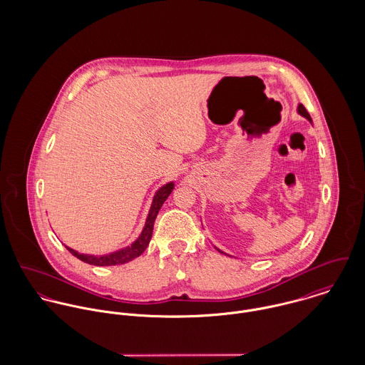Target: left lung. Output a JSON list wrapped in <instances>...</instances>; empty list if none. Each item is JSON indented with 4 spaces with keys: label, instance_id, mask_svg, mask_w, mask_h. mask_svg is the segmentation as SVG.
<instances>
[{
    "label": "left lung",
    "instance_id": "left-lung-1",
    "mask_svg": "<svg viewBox=\"0 0 365 365\" xmlns=\"http://www.w3.org/2000/svg\"><path fill=\"white\" fill-rule=\"evenodd\" d=\"M297 110H298V113H299V115H302L304 118H307V119H308V120H309V122L312 123V118H311V115L308 113V110L305 109V106H304V105L298 104V108H297ZM217 252H220V250L217 249ZM220 253L223 255V252H220Z\"/></svg>",
    "mask_w": 365,
    "mask_h": 365
}]
</instances>
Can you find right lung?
Masks as SVG:
<instances>
[{
  "mask_svg": "<svg viewBox=\"0 0 365 365\" xmlns=\"http://www.w3.org/2000/svg\"><path fill=\"white\" fill-rule=\"evenodd\" d=\"M173 190H174V182H168V184H165V185H163L161 188L157 190V192L155 194V197H153V201H152V207H150V210H149L148 219H146V223H145V227H143L140 236L130 246H128L125 249H120L118 252H113L110 255H104V256L81 255V253L70 249L68 246H66V249L73 256H76L77 259H80V260L84 261V262H88V264H93V265H100V267H104V265H119V264H125V262H129V261L139 257L146 250V247L150 243L157 213H158V210L161 208V205L164 204V201L168 198V195L173 192Z\"/></svg>",
  "mask_w": 365,
  "mask_h": 365,
  "instance_id": "1",
  "label": "right lung"
}]
</instances>
